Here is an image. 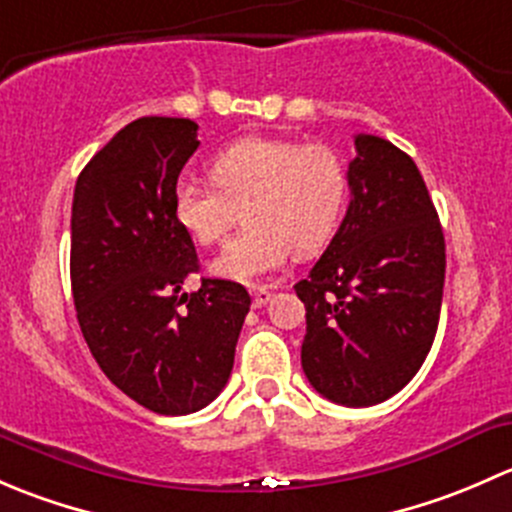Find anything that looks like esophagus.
Wrapping results in <instances>:
<instances>
[{"mask_svg":"<svg viewBox=\"0 0 512 512\" xmlns=\"http://www.w3.org/2000/svg\"><path fill=\"white\" fill-rule=\"evenodd\" d=\"M272 297H275V292H272V289H267V287L252 289V307L255 309L265 307V304L272 302Z\"/></svg>","mask_w":512,"mask_h":512,"instance_id":"34e87169","label":"esophagus"}]
</instances>
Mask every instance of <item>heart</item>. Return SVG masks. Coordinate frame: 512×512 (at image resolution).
Here are the masks:
<instances>
[{
	"label": "heart",
	"instance_id": "b5f03b06",
	"mask_svg": "<svg viewBox=\"0 0 512 512\" xmlns=\"http://www.w3.org/2000/svg\"><path fill=\"white\" fill-rule=\"evenodd\" d=\"M215 188L180 183L173 218L200 247L218 245L243 208L245 230L213 262L215 275L255 285L287 262L312 255L337 232L352 193L342 153L324 143L240 138L210 160Z\"/></svg>",
	"mask_w": 512,
	"mask_h": 512
}]
</instances>
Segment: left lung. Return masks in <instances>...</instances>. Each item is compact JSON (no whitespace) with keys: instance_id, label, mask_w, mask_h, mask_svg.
<instances>
[{"instance_id":"8db88e82","label":"left lung","mask_w":512,"mask_h":512,"mask_svg":"<svg viewBox=\"0 0 512 512\" xmlns=\"http://www.w3.org/2000/svg\"><path fill=\"white\" fill-rule=\"evenodd\" d=\"M354 146L347 215L294 292L307 309L309 384L334 404L374 406L399 394L431 352L446 242L411 156L366 133Z\"/></svg>"}]
</instances>
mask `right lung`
Here are the masks:
<instances>
[{
  "mask_svg": "<svg viewBox=\"0 0 512 512\" xmlns=\"http://www.w3.org/2000/svg\"><path fill=\"white\" fill-rule=\"evenodd\" d=\"M198 123L146 116L128 123L76 180L71 292L103 374L153 414L208 406L230 379L250 294L203 280L195 245L173 218V190L198 151Z\"/></svg>",
  "mask_w": 512,
  "mask_h": 512,
  "instance_id": "1",
  "label": "right lung"
}]
</instances>
